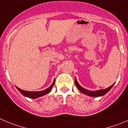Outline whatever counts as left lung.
<instances>
[{"mask_svg": "<svg viewBox=\"0 0 128 128\" xmlns=\"http://www.w3.org/2000/svg\"><path fill=\"white\" fill-rule=\"evenodd\" d=\"M74 83H75L76 86L78 87V88L81 92H82L83 94H86V95L92 96V97H98V96H102L104 95V94H106V93L111 89L112 87H113V86L114 85V84L112 86L108 87V88H105V89L99 90H96V91H90V90H88L85 89V88H84L83 87H82L81 86L78 84V83L77 82L76 80V78H74Z\"/></svg>", "mask_w": 128, "mask_h": 128, "instance_id": "8db88e82", "label": "left lung"}]
</instances>
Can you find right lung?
<instances>
[{
  "mask_svg": "<svg viewBox=\"0 0 128 128\" xmlns=\"http://www.w3.org/2000/svg\"><path fill=\"white\" fill-rule=\"evenodd\" d=\"M54 84H55V80H54V82L52 84V86L50 87H48L46 89L44 90H42V91H36V92H32V91H26V90H24L20 89L18 87H16L17 88V89L19 90L24 96H26V97H28L29 98H32V99H36L37 98L41 97L42 96L45 95V94H48L50 92V90H52V88L53 87V86H54Z\"/></svg>",
  "mask_w": 128,
  "mask_h": 128,
  "instance_id": "obj_1",
  "label": "right lung"
}]
</instances>
